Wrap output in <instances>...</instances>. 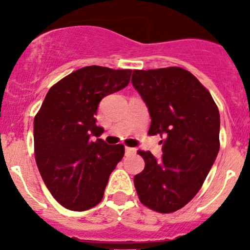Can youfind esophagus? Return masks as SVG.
<instances>
[{"instance_id": "obj_1", "label": "esophagus", "mask_w": 250, "mask_h": 250, "mask_svg": "<svg viewBox=\"0 0 250 250\" xmlns=\"http://www.w3.org/2000/svg\"><path fill=\"white\" fill-rule=\"evenodd\" d=\"M133 153H135V148L133 147H125V155H133Z\"/></svg>"}]
</instances>
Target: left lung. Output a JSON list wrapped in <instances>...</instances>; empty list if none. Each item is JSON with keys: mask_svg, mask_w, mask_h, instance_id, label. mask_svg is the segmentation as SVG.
<instances>
[{"mask_svg": "<svg viewBox=\"0 0 250 250\" xmlns=\"http://www.w3.org/2000/svg\"><path fill=\"white\" fill-rule=\"evenodd\" d=\"M133 87L148 109V134H160L163 155L139 151L145 168L134 176L140 202L173 213L196 196L218 156L220 115L210 93L181 67L134 70Z\"/></svg>", "mask_w": 250, "mask_h": 250, "instance_id": "8db88e82", "label": "left lung"}]
</instances>
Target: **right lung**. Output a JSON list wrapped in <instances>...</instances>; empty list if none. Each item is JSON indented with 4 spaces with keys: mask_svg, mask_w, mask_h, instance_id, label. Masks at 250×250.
Returning <instances> with one entry per match:
<instances>
[{
    "mask_svg": "<svg viewBox=\"0 0 250 250\" xmlns=\"http://www.w3.org/2000/svg\"><path fill=\"white\" fill-rule=\"evenodd\" d=\"M132 70L85 66L48 90L34 120L35 158L53 197L62 207L83 211L104 196L110 174L125 155V146L99 138L98 105L129 83Z\"/></svg>",
    "mask_w": 250,
    "mask_h": 250,
    "instance_id": "right-lung-1",
    "label": "right lung"
}]
</instances>
